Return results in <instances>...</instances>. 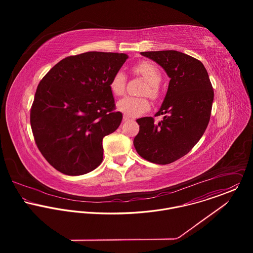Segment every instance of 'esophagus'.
Instances as JSON below:
<instances>
[{
    "label": "esophagus",
    "mask_w": 253,
    "mask_h": 253,
    "mask_svg": "<svg viewBox=\"0 0 253 253\" xmlns=\"http://www.w3.org/2000/svg\"><path fill=\"white\" fill-rule=\"evenodd\" d=\"M123 120H124V122H128V121H130L131 120V118H129L128 116H124V118H123Z\"/></svg>",
    "instance_id": "obj_1"
}]
</instances>
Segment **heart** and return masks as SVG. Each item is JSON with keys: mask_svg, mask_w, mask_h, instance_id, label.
Returning a JSON list of instances; mask_svg holds the SVG:
<instances>
[{"mask_svg": "<svg viewBox=\"0 0 253 253\" xmlns=\"http://www.w3.org/2000/svg\"><path fill=\"white\" fill-rule=\"evenodd\" d=\"M132 70L147 82V85H145L144 88L142 89L141 95L148 96L151 99L156 100L160 95L159 84L162 80L161 73L158 67L151 61H141L134 65ZM126 86V74L122 70H119L114 74L110 81V89L114 95L121 96L125 93ZM117 108L120 112L129 117H137L149 110L150 103L145 97L126 96L117 103Z\"/></svg>", "mask_w": 253, "mask_h": 253, "instance_id": "obj_1", "label": "heart"}]
</instances>
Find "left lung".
Returning <instances> with one entry per match:
<instances>
[{
	"mask_svg": "<svg viewBox=\"0 0 253 253\" xmlns=\"http://www.w3.org/2000/svg\"><path fill=\"white\" fill-rule=\"evenodd\" d=\"M170 78L167 95L155 116L136 122L139 132L133 140L137 153L149 162L168 165L175 162L198 143L210 123L214 92L204 64L180 51L141 52Z\"/></svg>",
	"mask_w": 253,
	"mask_h": 253,
	"instance_id": "8db88e82",
	"label": "left lung"
}]
</instances>
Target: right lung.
Segmentation results:
<instances>
[{"label": "right lung", "mask_w": 253, "mask_h": 253, "mask_svg": "<svg viewBox=\"0 0 253 253\" xmlns=\"http://www.w3.org/2000/svg\"><path fill=\"white\" fill-rule=\"evenodd\" d=\"M126 53L88 51L68 56L42 79L30 112L37 146L55 169L82 175L103 160V137L121 125L110 81Z\"/></svg>", "instance_id": "add662e5"}]
</instances>
